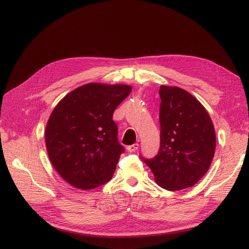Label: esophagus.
<instances>
[{"instance_id": "obj_1", "label": "esophagus", "mask_w": 249, "mask_h": 249, "mask_svg": "<svg viewBox=\"0 0 249 249\" xmlns=\"http://www.w3.org/2000/svg\"><path fill=\"white\" fill-rule=\"evenodd\" d=\"M139 148V144L138 143H134V144H131L129 145L128 148H126V150L129 151V152H135V151Z\"/></svg>"}]
</instances>
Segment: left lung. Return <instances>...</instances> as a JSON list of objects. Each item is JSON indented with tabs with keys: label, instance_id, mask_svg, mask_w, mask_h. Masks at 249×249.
<instances>
[{
	"label": "left lung",
	"instance_id": "1",
	"mask_svg": "<svg viewBox=\"0 0 249 249\" xmlns=\"http://www.w3.org/2000/svg\"><path fill=\"white\" fill-rule=\"evenodd\" d=\"M160 148L144 160L156 184L177 191L195 186L211 165L215 131L207 110L195 96L178 87L160 86Z\"/></svg>",
	"mask_w": 249,
	"mask_h": 249
}]
</instances>
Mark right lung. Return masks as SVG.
Masks as SVG:
<instances>
[{
    "instance_id": "add662e5",
    "label": "right lung",
    "mask_w": 249,
    "mask_h": 249,
    "mask_svg": "<svg viewBox=\"0 0 249 249\" xmlns=\"http://www.w3.org/2000/svg\"><path fill=\"white\" fill-rule=\"evenodd\" d=\"M131 90L128 84L92 82L54 107L45 128L46 150L54 170L71 186L89 190L112 178L124 151L113 113Z\"/></svg>"
}]
</instances>
